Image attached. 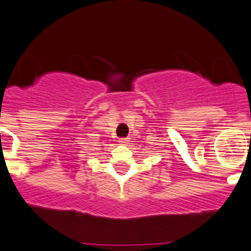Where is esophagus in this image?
Returning a JSON list of instances; mask_svg holds the SVG:
<instances>
[{"instance_id":"1","label":"esophagus","mask_w":251,"mask_h":251,"mask_svg":"<svg viewBox=\"0 0 251 251\" xmlns=\"http://www.w3.org/2000/svg\"><path fill=\"white\" fill-rule=\"evenodd\" d=\"M129 142H130V140H129V138H121V139H120V140H119V143H120V144H122V145H126V144H129Z\"/></svg>"}]
</instances>
